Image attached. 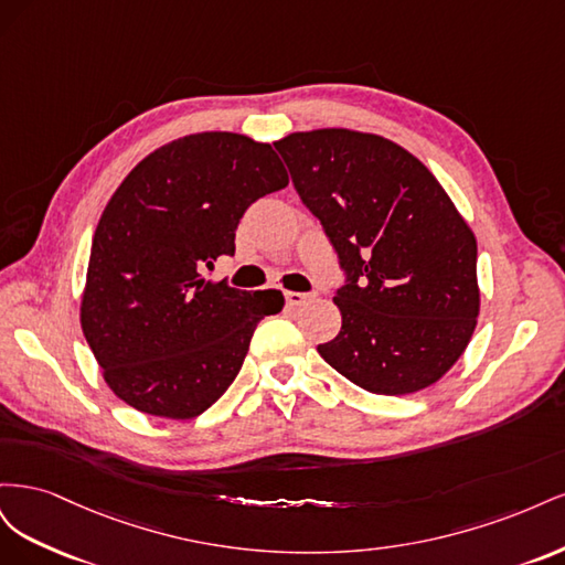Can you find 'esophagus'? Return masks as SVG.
<instances>
[{
  "label": "esophagus",
  "mask_w": 565,
  "mask_h": 565,
  "mask_svg": "<svg viewBox=\"0 0 565 565\" xmlns=\"http://www.w3.org/2000/svg\"><path fill=\"white\" fill-rule=\"evenodd\" d=\"M285 299L289 306H301L309 299H313V295H303V292H285Z\"/></svg>",
  "instance_id": "34e87169"
}]
</instances>
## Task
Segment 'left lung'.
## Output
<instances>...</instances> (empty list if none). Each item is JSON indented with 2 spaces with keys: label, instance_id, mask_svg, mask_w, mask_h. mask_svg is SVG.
I'll return each instance as SVG.
<instances>
[{
  "label": "left lung",
  "instance_id": "8db88e82",
  "mask_svg": "<svg viewBox=\"0 0 565 565\" xmlns=\"http://www.w3.org/2000/svg\"><path fill=\"white\" fill-rule=\"evenodd\" d=\"M347 270L339 334L318 353L380 396L436 384L469 347L481 311L476 235L413 152L353 129L273 143Z\"/></svg>",
  "mask_w": 565,
  "mask_h": 565
}]
</instances>
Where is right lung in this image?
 I'll return each mask as SVG.
<instances>
[{"label":"right lung","mask_w":565,"mask_h":565,"mask_svg":"<svg viewBox=\"0 0 565 565\" xmlns=\"http://www.w3.org/2000/svg\"><path fill=\"white\" fill-rule=\"evenodd\" d=\"M289 183L270 143L202 131L152 150L119 183L94 233L79 301L87 344L119 401L193 419L233 384L280 289L207 280L235 252L245 210Z\"/></svg>","instance_id":"right-lung-1"}]
</instances>
